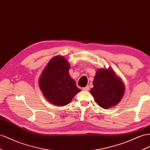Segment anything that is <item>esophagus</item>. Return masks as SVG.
<instances>
[{
  "label": "esophagus",
  "mask_w": 150,
  "mask_h": 150,
  "mask_svg": "<svg viewBox=\"0 0 150 150\" xmlns=\"http://www.w3.org/2000/svg\"><path fill=\"white\" fill-rule=\"evenodd\" d=\"M89 89H90V87H89V86H86V87L83 88V91H88V90H89Z\"/></svg>",
  "instance_id": "esophagus-1"
}]
</instances>
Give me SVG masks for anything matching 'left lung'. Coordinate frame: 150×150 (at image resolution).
Returning <instances> with one entry per match:
<instances>
[{
    "mask_svg": "<svg viewBox=\"0 0 150 150\" xmlns=\"http://www.w3.org/2000/svg\"><path fill=\"white\" fill-rule=\"evenodd\" d=\"M93 85L91 94L97 104L103 108L115 106L124 95V86L122 81L111 69H101L97 71Z\"/></svg>",
    "mask_w": 150,
    "mask_h": 150,
    "instance_id": "obj_1",
    "label": "left lung"
}]
</instances>
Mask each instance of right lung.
Instances as JSON below:
<instances>
[{"label": "right lung", "instance_id": "add662e5", "mask_svg": "<svg viewBox=\"0 0 150 150\" xmlns=\"http://www.w3.org/2000/svg\"><path fill=\"white\" fill-rule=\"evenodd\" d=\"M69 69L67 60L55 56L48 64L40 79L39 85L43 95L55 105L65 106L81 91L69 74Z\"/></svg>", "mask_w": 150, "mask_h": 150}]
</instances>
